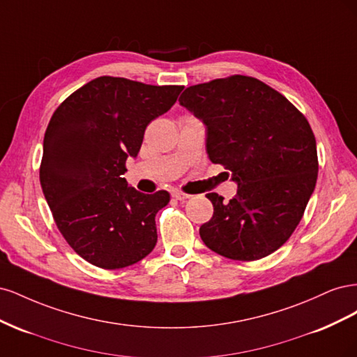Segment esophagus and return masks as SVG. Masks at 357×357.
I'll use <instances>...</instances> for the list:
<instances>
[{"instance_id":"obj_1","label":"esophagus","mask_w":357,"mask_h":357,"mask_svg":"<svg viewBox=\"0 0 357 357\" xmlns=\"http://www.w3.org/2000/svg\"><path fill=\"white\" fill-rule=\"evenodd\" d=\"M172 198H176L178 201H185V199H189L190 195H188V193H185V192L174 190V192H172Z\"/></svg>"}]
</instances>
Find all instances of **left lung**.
<instances>
[{
  "mask_svg": "<svg viewBox=\"0 0 357 357\" xmlns=\"http://www.w3.org/2000/svg\"><path fill=\"white\" fill-rule=\"evenodd\" d=\"M178 101L207 128L210 160L238 185L229 202L208 193L214 213L199 228L201 240L234 261L274 253L316 188L317 147L305 116L264 82L240 74L190 86Z\"/></svg>",
  "mask_w": 357,
  "mask_h": 357,
  "instance_id": "8db88e82",
  "label": "left lung"
}]
</instances>
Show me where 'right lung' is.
<instances>
[{"label":"right lung","instance_id":"obj_1","mask_svg":"<svg viewBox=\"0 0 357 357\" xmlns=\"http://www.w3.org/2000/svg\"><path fill=\"white\" fill-rule=\"evenodd\" d=\"M181 91L102 75L53 113L43 142L41 189L59 232L89 264L121 269L155 248V218L169 193L146 195L122 176L147 125L167 113Z\"/></svg>","mask_w":357,"mask_h":357}]
</instances>
